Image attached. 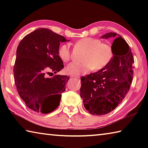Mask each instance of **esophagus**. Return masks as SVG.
<instances>
[{
  "instance_id": "1",
  "label": "esophagus",
  "mask_w": 148,
  "mask_h": 148,
  "mask_svg": "<svg viewBox=\"0 0 148 148\" xmlns=\"http://www.w3.org/2000/svg\"><path fill=\"white\" fill-rule=\"evenodd\" d=\"M79 76H77V77H74L73 78H76V79H79Z\"/></svg>"
}]
</instances>
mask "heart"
Here are the masks:
<instances>
[{"label":"heart","mask_w":148,"mask_h":148,"mask_svg":"<svg viewBox=\"0 0 148 148\" xmlns=\"http://www.w3.org/2000/svg\"><path fill=\"white\" fill-rule=\"evenodd\" d=\"M80 46L87 50L83 63L72 62L65 67V72L73 76L86 74L92 69L99 71L106 67L113 57V50L109 44L102 43L98 38H84L77 42ZM58 56L62 61L68 62L71 58V52L69 44L60 46Z\"/></svg>","instance_id":"b5f03b06"}]
</instances>
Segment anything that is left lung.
Here are the masks:
<instances>
[{
    "label": "left lung",
    "instance_id": "1",
    "mask_svg": "<svg viewBox=\"0 0 148 148\" xmlns=\"http://www.w3.org/2000/svg\"><path fill=\"white\" fill-rule=\"evenodd\" d=\"M102 38H113L114 56L106 67L81 79L80 96L90 114L110 113L121 103L128 92L133 76L134 58L128 44L121 35L108 32Z\"/></svg>",
    "mask_w": 148,
    "mask_h": 148
}]
</instances>
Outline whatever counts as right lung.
I'll use <instances>...</instances> for the list:
<instances>
[{
	"mask_svg": "<svg viewBox=\"0 0 148 148\" xmlns=\"http://www.w3.org/2000/svg\"><path fill=\"white\" fill-rule=\"evenodd\" d=\"M69 40L48 29L35 30L26 35L17 48L14 68L17 92L29 108L48 114L59 106L69 77L56 75L64 68L58 56L61 42Z\"/></svg>",
	"mask_w": 148,
	"mask_h": 148,
	"instance_id": "1",
	"label": "right lung"
}]
</instances>
